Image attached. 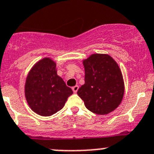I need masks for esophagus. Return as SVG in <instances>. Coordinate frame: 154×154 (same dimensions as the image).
Here are the masks:
<instances>
[{"instance_id": "34e87169", "label": "esophagus", "mask_w": 154, "mask_h": 154, "mask_svg": "<svg viewBox=\"0 0 154 154\" xmlns=\"http://www.w3.org/2000/svg\"><path fill=\"white\" fill-rule=\"evenodd\" d=\"M78 89H79V87H78V86H77V85L74 86V87H72V90H73V92H74V93H77V90H78Z\"/></svg>"}]
</instances>
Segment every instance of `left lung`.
I'll list each match as a JSON object with an SVG mask.
<instances>
[{"mask_svg":"<svg viewBox=\"0 0 154 154\" xmlns=\"http://www.w3.org/2000/svg\"><path fill=\"white\" fill-rule=\"evenodd\" d=\"M85 84L77 91L87 109L98 115L109 114L122 103L125 83L122 70L107 54H92L83 60Z\"/></svg>","mask_w":154,"mask_h":154,"instance_id":"left-lung-1","label":"left lung"}]
</instances>
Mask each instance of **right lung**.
I'll use <instances>...</instances> for the list:
<instances>
[{"instance_id": "right-lung-1", "label": "right lung", "mask_w": 154, "mask_h": 154, "mask_svg": "<svg viewBox=\"0 0 154 154\" xmlns=\"http://www.w3.org/2000/svg\"><path fill=\"white\" fill-rule=\"evenodd\" d=\"M24 91L30 109L42 116H51L61 110L73 94L57 75L56 62L48 57L37 61L30 69Z\"/></svg>"}]
</instances>
